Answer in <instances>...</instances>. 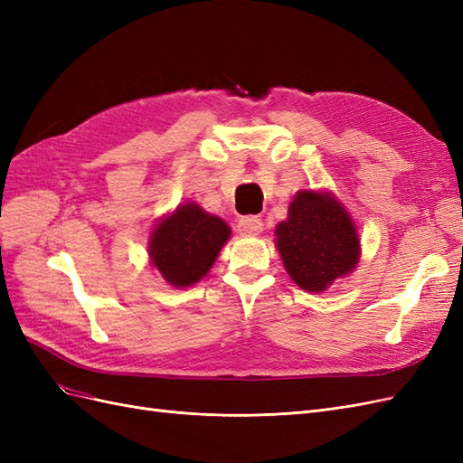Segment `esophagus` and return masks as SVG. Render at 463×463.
Here are the masks:
<instances>
[{"mask_svg":"<svg viewBox=\"0 0 463 463\" xmlns=\"http://www.w3.org/2000/svg\"><path fill=\"white\" fill-rule=\"evenodd\" d=\"M237 228H240V232L243 235H250V237H257L262 233L264 230V223L259 216H245L240 220V223H237Z\"/></svg>","mask_w":463,"mask_h":463,"instance_id":"obj_1","label":"esophagus"}]
</instances>
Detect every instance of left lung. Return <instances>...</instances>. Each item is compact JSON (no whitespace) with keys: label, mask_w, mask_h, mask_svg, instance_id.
Segmentation results:
<instances>
[{"label":"left lung","mask_w":463,"mask_h":463,"mask_svg":"<svg viewBox=\"0 0 463 463\" xmlns=\"http://www.w3.org/2000/svg\"><path fill=\"white\" fill-rule=\"evenodd\" d=\"M274 235L286 272L309 293L326 291L335 279L352 274L361 259L355 222L332 191H298Z\"/></svg>","instance_id":"1"}]
</instances>
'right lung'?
<instances>
[{
	"instance_id": "obj_1",
	"label": "right lung",
	"mask_w": 463,
	"mask_h": 463,
	"mask_svg": "<svg viewBox=\"0 0 463 463\" xmlns=\"http://www.w3.org/2000/svg\"><path fill=\"white\" fill-rule=\"evenodd\" d=\"M232 230L193 201L162 216L148 235V259L172 288H189L213 269Z\"/></svg>"
}]
</instances>
